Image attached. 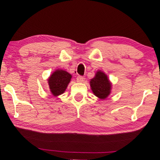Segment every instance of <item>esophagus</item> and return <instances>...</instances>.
<instances>
[{"label":"esophagus","mask_w":160,"mask_h":160,"mask_svg":"<svg viewBox=\"0 0 160 160\" xmlns=\"http://www.w3.org/2000/svg\"><path fill=\"white\" fill-rule=\"evenodd\" d=\"M84 77H83V76H77V78H76V81H77V82L82 83L84 82Z\"/></svg>","instance_id":"1"}]
</instances>
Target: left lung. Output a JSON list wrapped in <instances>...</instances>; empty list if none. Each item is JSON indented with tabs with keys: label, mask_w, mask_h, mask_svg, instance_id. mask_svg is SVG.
<instances>
[{
	"label": "left lung",
	"mask_w": 160,
	"mask_h": 160,
	"mask_svg": "<svg viewBox=\"0 0 160 160\" xmlns=\"http://www.w3.org/2000/svg\"><path fill=\"white\" fill-rule=\"evenodd\" d=\"M92 91L96 97L100 100H105L110 95L112 84L108 76L102 71L96 72L95 77L89 82Z\"/></svg>",
	"instance_id": "left-lung-1"
}]
</instances>
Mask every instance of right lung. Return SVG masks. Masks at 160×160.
I'll return each mask as SVG.
<instances>
[{"mask_svg": "<svg viewBox=\"0 0 160 160\" xmlns=\"http://www.w3.org/2000/svg\"><path fill=\"white\" fill-rule=\"evenodd\" d=\"M71 78V74L64 70L58 69L54 71L47 79L52 95L54 97H58L64 93Z\"/></svg>", "mask_w": 160, "mask_h": 160, "instance_id": "1", "label": "right lung"}]
</instances>
